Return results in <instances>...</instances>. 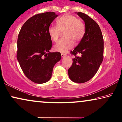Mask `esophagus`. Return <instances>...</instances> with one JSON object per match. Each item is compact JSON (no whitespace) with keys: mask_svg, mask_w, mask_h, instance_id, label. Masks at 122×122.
Segmentation results:
<instances>
[{"mask_svg":"<svg viewBox=\"0 0 122 122\" xmlns=\"http://www.w3.org/2000/svg\"><path fill=\"white\" fill-rule=\"evenodd\" d=\"M61 57H64L66 56V54H63V53H61Z\"/></svg>","mask_w":122,"mask_h":122,"instance_id":"esophagus-1","label":"esophagus"}]
</instances>
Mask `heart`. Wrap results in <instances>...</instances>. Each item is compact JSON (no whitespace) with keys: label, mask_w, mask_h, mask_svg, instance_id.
<instances>
[{"label":"heart","mask_w":122,"mask_h":122,"mask_svg":"<svg viewBox=\"0 0 122 122\" xmlns=\"http://www.w3.org/2000/svg\"><path fill=\"white\" fill-rule=\"evenodd\" d=\"M57 26H51L48 29V34L52 41L56 42L61 32L64 31L65 38L60 40L54 46L56 51L66 52L74 46V42H79L82 40L85 32L84 22L73 15L67 14L57 20Z\"/></svg>","instance_id":"b5f03b06"}]
</instances>
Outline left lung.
<instances>
[{
  "label": "left lung",
  "instance_id": "8db88e82",
  "mask_svg": "<svg viewBox=\"0 0 122 122\" xmlns=\"http://www.w3.org/2000/svg\"><path fill=\"white\" fill-rule=\"evenodd\" d=\"M76 13L85 22V32L79 45L71 52L75 58L68 69V75L73 82L84 83L94 76L103 61V38L95 21L84 13ZM77 53L82 56L76 57Z\"/></svg>",
  "mask_w": 122,
  "mask_h": 122
}]
</instances>
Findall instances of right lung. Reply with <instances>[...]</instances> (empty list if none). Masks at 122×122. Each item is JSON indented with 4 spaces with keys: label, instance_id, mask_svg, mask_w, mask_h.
Wrapping results in <instances>:
<instances>
[{
    "label": "right lung",
    "instance_id": "1",
    "mask_svg": "<svg viewBox=\"0 0 122 122\" xmlns=\"http://www.w3.org/2000/svg\"><path fill=\"white\" fill-rule=\"evenodd\" d=\"M58 16L54 12L35 15L26 21L19 33L17 61L26 77L37 84L48 81L54 65L61 59L59 52H49L52 43L48 29Z\"/></svg>",
    "mask_w": 122,
    "mask_h": 122
}]
</instances>
